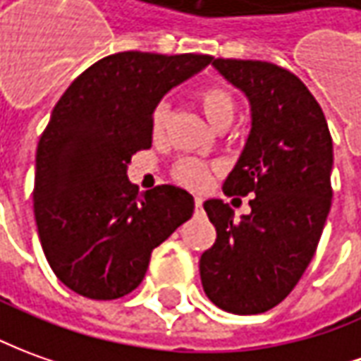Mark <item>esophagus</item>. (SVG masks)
<instances>
[{"label": "esophagus", "instance_id": "obj_1", "mask_svg": "<svg viewBox=\"0 0 361 361\" xmlns=\"http://www.w3.org/2000/svg\"><path fill=\"white\" fill-rule=\"evenodd\" d=\"M202 198H195V214H202Z\"/></svg>", "mask_w": 361, "mask_h": 361}]
</instances>
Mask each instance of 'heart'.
<instances>
[{
  "label": "heart",
  "mask_w": 361,
  "mask_h": 361,
  "mask_svg": "<svg viewBox=\"0 0 361 361\" xmlns=\"http://www.w3.org/2000/svg\"><path fill=\"white\" fill-rule=\"evenodd\" d=\"M198 106L202 109L204 118L212 123L214 128H230L238 114V100L232 92L224 86H206L196 96ZM169 118V106L159 104L151 118V131L155 137L163 135V129ZM175 176L188 186H202L208 180V166L195 159H183L175 165Z\"/></svg>",
  "instance_id": "obj_1"
}]
</instances>
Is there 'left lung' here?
Segmentation results:
<instances>
[{
  "label": "left lung",
  "mask_w": 361,
  "mask_h": 361,
  "mask_svg": "<svg viewBox=\"0 0 361 361\" xmlns=\"http://www.w3.org/2000/svg\"><path fill=\"white\" fill-rule=\"evenodd\" d=\"M212 66L252 111L224 195L253 198L240 220L222 200L204 202L216 242L200 257V279L216 307L259 314L295 289L317 252L332 200V137L314 96L289 71L235 59H214Z\"/></svg>",
  "instance_id": "left-lung-1"
}]
</instances>
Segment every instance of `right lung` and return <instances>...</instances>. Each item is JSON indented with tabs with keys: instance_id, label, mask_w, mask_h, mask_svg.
Returning a JSON list of instances; mask_svg holds the SVG:
<instances>
[{
	"instance_id": "right-lung-1",
	"label": "right lung",
	"mask_w": 361,
	"mask_h": 361,
	"mask_svg": "<svg viewBox=\"0 0 361 361\" xmlns=\"http://www.w3.org/2000/svg\"><path fill=\"white\" fill-rule=\"evenodd\" d=\"M208 54L118 52L82 72L41 135L35 222L44 257L68 289L94 300L128 295L151 252L195 212L185 188L139 195L131 157L151 147V118L166 92L204 71Z\"/></svg>"
}]
</instances>
